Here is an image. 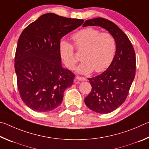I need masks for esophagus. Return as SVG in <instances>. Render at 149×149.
Returning a JSON list of instances; mask_svg holds the SVG:
<instances>
[{"instance_id": "1", "label": "esophagus", "mask_w": 149, "mask_h": 149, "mask_svg": "<svg viewBox=\"0 0 149 149\" xmlns=\"http://www.w3.org/2000/svg\"><path fill=\"white\" fill-rule=\"evenodd\" d=\"M76 78V79L77 81H86V78L84 77H81V76H79V75H77V76L75 77Z\"/></svg>"}]
</instances>
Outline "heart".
Instances as JSON below:
<instances>
[{
  "instance_id": "heart-1",
  "label": "heart",
  "mask_w": 149,
  "mask_h": 149,
  "mask_svg": "<svg viewBox=\"0 0 149 149\" xmlns=\"http://www.w3.org/2000/svg\"><path fill=\"white\" fill-rule=\"evenodd\" d=\"M72 39L77 50H84L83 62L77 72L83 74L104 72L112 64L116 53V41L110 33H102L99 29L87 27L72 35ZM59 52L68 68L72 70L77 63L74 46L70 42H60Z\"/></svg>"
}]
</instances>
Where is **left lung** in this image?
Segmentation results:
<instances>
[{"label":"left lung","mask_w":149,"mask_h":149,"mask_svg":"<svg viewBox=\"0 0 149 149\" xmlns=\"http://www.w3.org/2000/svg\"><path fill=\"white\" fill-rule=\"evenodd\" d=\"M100 26L114 37L117 50L108 69L97 76L88 78L92 89L85 103L94 112L108 114L120 107L127 98L136 69L135 50L127 35L117 25L103 17L87 19L83 25Z\"/></svg>","instance_id":"obj_1"}]
</instances>
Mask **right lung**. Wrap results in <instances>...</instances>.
Wrapping results in <instances>:
<instances>
[{
  "instance_id": "right-lung-1",
  "label": "right lung",
  "mask_w": 149,
  "mask_h": 149,
  "mask_svg": "<svg viewBox=\"0 0 149 149\" xmlns=\"http://www.w3.org/2000/svg\"><path fill=\"white\" fill-rule=\"evenodd\" d=\"M84 19L42 15L24 29L17 41L15 72L20 97L31 110L49 112L61 104L75 74L61 65L60 39Z\"/></svg>"
}]
</instances>
